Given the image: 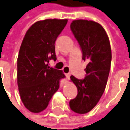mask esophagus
<instances>
[{
  "instance_id": "1",
  "label": "esophagus",
  "mask_w": 130,
  "mask_h": 130,
  "mask_svg": "<svg viewBox=\"0 0 130 130\" xmlns=\"http://www.w3.org/2000/svg\"><path fill=\"white\" fill-rule=\"evenodd\" d=\"M66 77H67V79H69V78H70V76H71V74H70V73H67V74H66Z\"/></svg>"
}]
</instances>
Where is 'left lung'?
<instances>
[{"mask_svg":"<svg viewBox=\"0 0 130 130\" xmlns=\"http://www.w3.org/2000/svg\"><path fill=\"white\" fill-rule=\"evenodd\" d=\"M70 28L80 45L83 60L88 63L83 80L70 77L78 94L69 101V107L77 113H87L97 105L105 91L111 65V47L106 31L96 22L75 20Z\"/></svg>","mask_w":130,"mask_h":130,"instance_id":"left-lung-1","label":"left lung"}]
</instances>
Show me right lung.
<instances>
[{
  "label": "right lung",
  "instance_id": "add662e5",
  "mask_svg": "<svg viewBox=\"0 0 130 130\" xmlns=\"http://www.w3.org/2000/svg\"><path fill=\"white\" fill-rule=\"evenodd\" d=\"M67 20L47 19L34 23L26 32L17 58V86L21 100L29 111L45 110L65 78L62 70L50 68L56 60L55 42Z\"/></svg>",
  "mask_w": 130,
  "mask_h": 130
}]
</instances>
